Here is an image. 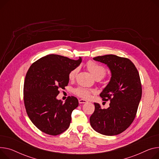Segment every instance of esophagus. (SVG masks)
I'll return each instance as SVG.
<instances>
[{"mask_svg":"<svg viewBox=\"0 0 159 159\" xmlns=\"http://www.w3.org/2000/svg\"><path fill=\"white\" fill-rule=\"evenodd\" d=\"M79 103H85L87 102V101L84 99H79Z\"/></svg>","mask_w":159,"mask_h":159,"instance_id":"34e87169","label":"esophagus"}]
</instances>
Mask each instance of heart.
<instances>
[{
    "label": "heart",
    "mask_w": 159,
    "mask_h": 159,
    "mask_svg": "<svg viewBox=\"0 0 159 159\" xmlns=\"http://www.w3.org/2000/svg\"><path fill=\"white\" fill-rule=\"evenodd\" d=\"M87 67L89 71L93 74V75L96 78L97 77H100L103 78L106 75V70L101 65L98 63L94 61H88L87 62ZM78 71V68H74L71 71H70L68 74V79L70 80H73L75 77L76 74ZM94 91L93 89H88L83 87H79L75 88L73 90V93H75L77 96L82 97L83 98H88L90 97V94L93 93Z\"/></svg>",
    "instance_id": "obj_1"
}]
</instances>
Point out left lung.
Wrapping results in <instances>:
<instances>
[{
    "label": "left lung",
    "instance_id": "obj_1",
    "mask_svg": "<svg viewBox=\"0 0 159 159\" xmlns=\"http://www.w3.org/2000/svg\"><path fill=\"white\" fill-rule=\"evenodd\" d=\"M94 60L107 65L111 72L110 82L100 96L110 100L109 107L102 109L94 103V111L89 121L92 128L105 135H114L125 131L133 122L142 96L139 74L129 59L110 54Z\"/></svg>",
    "mask_w": 159,
    "mask_h": 159
}]
</instances>
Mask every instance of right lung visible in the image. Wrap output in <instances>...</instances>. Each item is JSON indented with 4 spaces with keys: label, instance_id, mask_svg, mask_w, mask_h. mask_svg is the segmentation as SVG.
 <instances>
[{
    "label": "right lung",
    "instance_id": "right-lung-1",
    "mask_svg": "<svg viewBox=\"0 0 159 159\" xmlns=\"http://www.w3.org/2000/svg\"><path fill=\"white\" fill-rule=\"evenodd\" d=\"M81 62V57L73 60L50 54L37 60L28 70L24 86L25 107L30 121L41 132L57 135L68 129L78 99L68 97L63 103L56 97L59 89L68 86L70 71Z\"/></svg>",
    "mask_w": 159,
    "mask_h": 159
}]
</instances>
